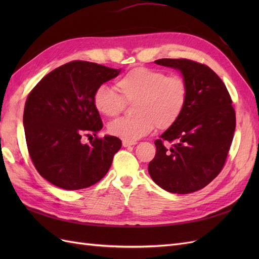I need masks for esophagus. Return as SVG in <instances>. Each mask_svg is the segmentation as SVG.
<instances>
[{"label":"esophagus","mask_w":259,"mask_h":259,"mask_svg":"<svg viewBox=\"0 0 259 259\" xmlns=\"http://www.w3.org/2000/svg\"><path fill=\"white\" fill-rule=\"evenodd\" d=\"M136 143H130V142H125V140H123V147H131V146H134Z\"/></svg>","instance_id":"obj_1"}]
</instances>
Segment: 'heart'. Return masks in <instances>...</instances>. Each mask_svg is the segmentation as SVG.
Here are the masks:
<instances>
[{
    "label": "heart",
    "mask_w": 259,
    "mask_h": 259,
    "mask_svg": "<svg viewBox=\"0 0 259 259\" xmlns=\"http://www.w3.org/2000/svg\"><path fill=\"white\" fill-rule=\"evenodd\" d=\"M119 94L103 85L93 95L98 113L119 115L126 104H134V117H121L109 124L108 132L125 142L135 143L155 126L167 130L182 116L189 98V85L183 75L147 67L128 70L115 81Z\"/></svg>",
    "instance_id": "heart-1"
}]
</instances>
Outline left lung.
Wrapping results in <instances>:
<instances>
[{"label":"left lung","instance_id":"1","mask_svg":"<svg viewBox=\"0 0 259 259\" xmlns=\"http://www.w3.org/2000/svg\"><path fill=\"white\" fill-rule=\"evenodd\" d=\"M155 64L179 69L189 85L185 110L154 144L148 170L164 190L178 194L198 191L221 173L236 130V111L226 85L201 62L163 58ZM167 141L174 145L166 148Z\"/></svg>","mask_w":259,"mask_h":259}]
</instances>
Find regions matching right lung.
I'll return each mask as SVG.
<instances>
[{
  "instance_id": "1",
  "label": "right lung",
  "mask_w": 259,
  "mask_h": 259,
  "mask_svg": "<svg viewBox=\"0 0 259 259\" xmlns=\"http://www.w3.org/2000/svg\"><path fill=\"white\" fill-rule=\"evenodd\" d=\"M120 71L73 60L46 74L29 93L23 111L28 151L38 174L51 184L66 190L84 189L110 168L122 142L97 136L103 122L93 95ZM93 135V141L82 144L84 136Z\"/></svg>"
}]
</instances>
